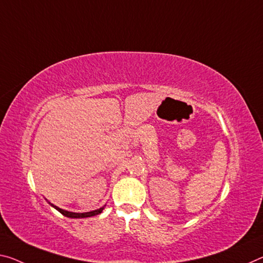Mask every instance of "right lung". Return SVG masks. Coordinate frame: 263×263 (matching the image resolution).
<instances>
[{"mask_svg": "<svg viewBox=\"0 0 263 263\" xmlns=\"http://www.w3.org/2000/svg\"><path fill=\"white\" fill-rule=\"evenodd\" d=\"M45 200H47V199H45ZM47 201H48V200H47ZM48 203L51 207L55 208V210L60 212V213H62L64 216H66V218H71V219H82V218H89V216L98 215V214H101L103 210H104V206H103L101 208H98V210H95V211H91V212H85V213H74V212H69V211L62 210V208L55 206L53 203H51L50 201H48Z\"/></svg>", "mask_w": 263, "mask_h": 263, "instance_id": "right-lung-1", "label": "right lung"}]
</instances>
